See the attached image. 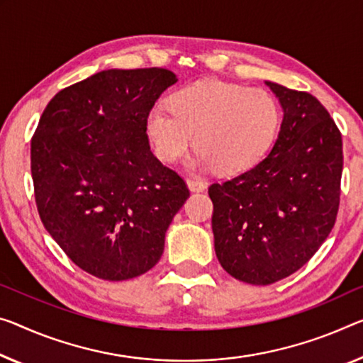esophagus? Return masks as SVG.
I'll return each instance as SVG.
<instances>
[{
  "mask_svg": "<svg viewBox=\"0 0 363 363\" xmlns=\"http://www.w3.org/2000/svg\"><path fill=\"white\" fill-rule=\"evenodd\" d=\"M186 185L191 191H203L206 188V183L203 180H194V178H186Z\"/></svg>",
  "mask_w": 363,
  "mask_h": 363,
  "instance_id": "34e87169",
  "label": "esophagus"
}]
</instances>
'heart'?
Instances as JSON below:
<instances>
[{"label":"heart","instance_id":"b5f03b06","mask_svg":"<svg viewBox=\"0 0 363 363\" xmlns=\"http://www.w3.org/2000/svg\"><path fill=\"white\" fill-rule=\"evenodd\" d=\"M169 107L147 113L146 131L164 162L180 159L196 138L194 164L220 174L252 169L274 141L281 111L272 96L232 82L204 79L170 94Z\"/></svg>","mask_w":363,"mask_h":363}]
</instances>
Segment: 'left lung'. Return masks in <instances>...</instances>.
Segmentation results:
<instances>
[{"instance_id":"obj_1","label":"left lung","mask_w":363,"mask_h":363,"mask_svg":"<svg viewBox=\"0 0 363 363\" xmlns=\"http://www.w3.org/2000/svg\"><path fill=\"white\" fill-rule=\"evenodd\" d=\"M266 84L284 110L274 147L208 191L217 259L253 286L294 274L318 252L336 222L342 175L341 131L320 100Z\"/></svg>"}]
</instances>
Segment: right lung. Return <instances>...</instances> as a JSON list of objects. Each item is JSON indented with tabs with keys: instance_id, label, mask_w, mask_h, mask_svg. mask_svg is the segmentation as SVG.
Segmentation results:
<instances>
[{
	"instance_id": "obj_1",
	"label": "right lung",
	"mask_w": 363,
	"mask_h": 363,
	"mask_svg": "<svg viewBox=\"0 0 363 363\" xmlns=\"http://www.w3.org/2000/svg\"><path fill=\"white\" fill-rule=\"evenodd\" d=\"M178 79L164 68L107 69L60 91L30 143L35 204L68 258L104 281L147 272L189 189L150 150L146 118Z\"/></svg>"
}]
</instances>
